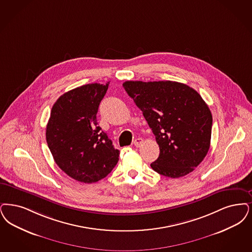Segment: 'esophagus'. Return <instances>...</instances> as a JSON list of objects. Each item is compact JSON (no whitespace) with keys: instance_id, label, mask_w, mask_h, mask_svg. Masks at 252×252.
I'll return each mask as SVG.
<instances>
[{"instance_id":"34e87169","label":"esophagus","mask_w":252,"mask_h":252,"mask_svg":"<svg viewBox=\"0 0 252 252\" xmlns=\"http://www.w3.org/2000/svg\"><path fill=\"white\" fill-rule=\"evenodd\" d=\"M142 142H143V140L141 139V138H138V139H136L135 141H134V145L136 146V147H140L141 144H142Z\"/></svg>"}]
</instances>
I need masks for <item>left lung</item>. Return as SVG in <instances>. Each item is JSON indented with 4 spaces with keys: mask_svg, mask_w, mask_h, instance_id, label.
<instances>
[{
    "mask_svg": "<svg viewBox=\"0 0 252 252\" xmlns=\"http://www.w3.org/2000/svg\"><path fill=\"white\" fill-rule=\"evenodd\" d=\"M123 86L142 111L159 146L152 169L171 178L194 171L209 150L213 123L198 92L171 81H128Z\"/></svg>",
    "mask_w": 252,
    "mask_h": 252,
    "instance_id": "8db88e82",
    "label": "left lung"
}]
</instances>
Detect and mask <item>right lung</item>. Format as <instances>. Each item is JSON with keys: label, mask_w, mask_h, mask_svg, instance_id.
Here are the masks:
<instances>
[{"label": "right lung", "mask_w": 252, "mask_h": 252, "mask_svg": "<svg viewBox=\"0 0 252 252\" xmlns=\"http://www.w3.org/2000/svg\"><path fill=\"white\" fill-rule=\"evenodd\" d=\"M109 84L91 83L64 93L54 103L46 128L54 161L71 178L85 184L106 177L119 160L120 151L96 120Z\"/></svg>", "instance_id": "add662e5"}]
</instances>
